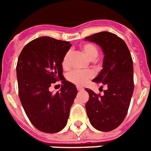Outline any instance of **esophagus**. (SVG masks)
I'll return each instance as SVG.
<instances>
[{"instance_id":"obj_1","label":"esophagus","mask_w":151,"mask_h":151,"mask_svg":"<svg viewBox=\"0 0 151 151\" xmlns=\"http://www.w3.org/2000/svg\"><path fill=\"white\" fill-rule=\"evenodd\" d=\"M77 89H78V92H81V91H83L84 88H81V87H77Z\"/></svg>"}]
</instances>
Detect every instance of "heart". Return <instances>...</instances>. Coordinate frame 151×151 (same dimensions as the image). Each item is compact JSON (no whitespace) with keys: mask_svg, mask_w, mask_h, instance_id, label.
Returning a JSON list of instances; mask_svg holds the SVG:
<instances>
[{"mask_svg":"<svg viewBox=\"0 0 151 151\" xmlns=\"http://www.w3.org/2000/svg\"><path fill=\"white\" fill-rule=\"evenodd\" d=\"M81 49L84 52V54L90 59L94 60L98 55V49L96 46L92 43H84L81 45ZM71 52L70 51L66 52L62 60V66L63 68H68L70 66V59ZM94 76V73L92 71L81 72V71H72L67 75V79L70 82L77 85L81 86L85 85L88 81L91 79Z\"/></svg>","mask_w":151,"mask_h":151,"instance_id":"1","label":"heart"}]
</instances>
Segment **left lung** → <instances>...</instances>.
<instances>
[{"instance_id": "obj_1", "label": "left lung", "mask_w": 151, "mask_h": 151, "mask_svg": "<svg viewBox=\"0 0 151 151\" xmlns=\"http://www.w3.org/2000/svg\"><path fill=\"white\" fill-rule=\"evenodd\" d=\"M85 39L97 44L103 50V69L92 81L107 87L103 96L85 88L89 95V99L85 104L88 117L97 130L112 131L124 121L133 93L131 53L125 42L110 32L97 33Z\"/></svg>"}]
</instances>
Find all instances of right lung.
<instances>
[{"instance_id": "add662e5", "label": "right lung", "mask_w": 151, "mask_h": 151, "mask_svg": "<svg viewBox=\"0 0 151 151\" xmlns=\"http://www.w3.org/2000/svg\"><path fill=\"white\" fill-rule=\"evenodd\" d=\"M69 41L50 37L31 41L20 53L16 66L19 96L33 125L46 133H55L66 126L77 88L63 75L62 60L70 48ZM61 80L59 92L49 88Z\"/></svg>"}]
</instances>
